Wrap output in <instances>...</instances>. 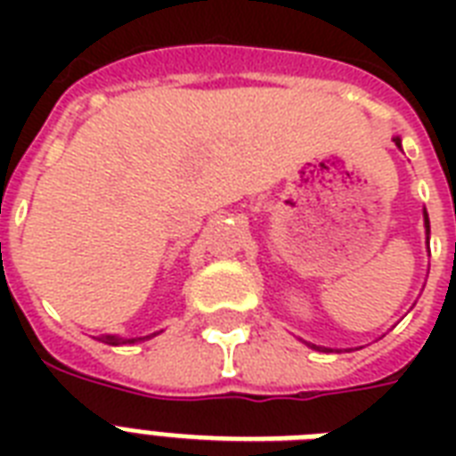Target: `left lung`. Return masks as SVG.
<instances>
[{"instance_id": "obj_1", "label": "left lung", "mask_w": 456, "mask_h": 456, "mask_svg": "<svg viewBox=\"0 0 456 456\" xmlns=\"http://www.w3.org/2000/svg\"><path fill=\"white\" fill-rule=\"evenodd\" d=\"M395 144L400 146V139H397V137H395ZM424 217H426V232H431V224H428V215H424ZM312 347H317V346H312Z\"/></svg>"}]
</instances>
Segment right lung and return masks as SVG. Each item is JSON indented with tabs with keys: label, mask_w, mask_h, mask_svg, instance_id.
Returning <instances> with one entry per match:
<instances>
[{
	"label": "right lung",
	"mask_w": 456,
	"mask_h": 456,
	"mask_svg": "<svg viewBox=\"0 0 456 456\" xmlns=\"http://www.w3.org/2000/svg\"><path fill=\"white\" fill-rule=\"evenodd\" d=\"M146 338H149V336H146ZM103 343H110V346H118V343H120V340L118 338H113V336H106V338H102ZM123 343H134V338H130V340H123Z\"/></svg>",
	"instance_id": "right-lung-1"
}]
</instances>
